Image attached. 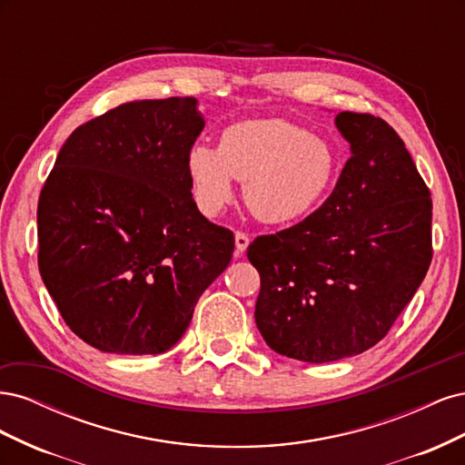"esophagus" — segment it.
I'll list each match as a JSON object with an SVG mask.
<instances>
[{
    "instance_id": "1",
    "label": "esophagus",
    "mask_w": 465,
    "mask_h": 465,
    "mask_svg": "<svg viewBox=\"0 0 465 465\" xmlns=\"http://www.w3.org/2000/svg\"><path fill=\"white\" fill-rule=\"evenodd\" d=\"M234 242H236V256H242L244 254V250L248 248V244H250V238H248V234L246 232H242V231H236V234H234Z\"/></svg>"
}]
</instances>
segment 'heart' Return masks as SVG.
Returning a JSON list of instances; mask_svg holds the SVG:
<instances>
[{"label": "heart", "mask_w": 465, "mask_h": 465, "mask_svg": "<svg viewBox=\"0 0 465 465\" xmlns=\"http://www.w3.org/2000/svg\"><path fill=\"white\" fill-rule=\"evenodd\" d=\"M192 193L205 215L232 202V180L260 221L287 224L316 211L340 176V159L326 139L287 120H246L221 134L219 147L195 143L186 154Z\"/></svg>", "instance_id": "1"}]
</instances>
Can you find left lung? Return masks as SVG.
<instances>
[{
	"label": "left lung",
	"instance_id": "left-lung-1",
	"mask_svg": "<svg viewBox=\"0 0 465 465\" xmlns=\"http://www.w3.org/2000/svg\"><path fill=\"white\" fill-rule=\"evenodd\" d=\"M351 157L314 213L248 246L260 273L256 326L304 362L359 355L384 340L432 260V200L391 125L340 112Z\"/></svg>",
	"mask_w": 465,
	"mask_h": 465
}]
</instances>
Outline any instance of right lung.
<instances>
[{
    "mask_svg": "<svg viewBox=\"0 0 465 465\" xmlns=\"http://www.w3.org/2000/svg\"><path fill=\"white\" fill-rule=\"evenodd\" d=\"M193 96L134 101L67 137L38 198V270L77 337L104 353L171 349L227 270L234 234L192 198Z\"/></svg>",
    "mask_w": 465,
    "mask_h": 465,
    "instance_id": "1",
    "label": "right lung"
}]
</instances>
